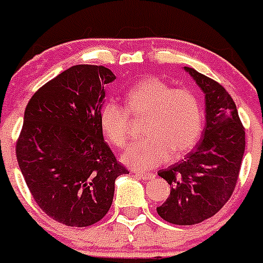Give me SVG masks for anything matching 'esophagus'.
<instances>
[{"label":"esophagus","instance_id":"obj_1","mask_svg":"<svg viewBox=\"0 0 263 263\" xmlns=\"http://www.w3.org/2000/svg\"><path fill=\"white\" fill-rule=\"evenodd\" d=\"M135 176L139 177V178H142V180H144V181H148V180H153V178H155V174H154V173L135 172Z\"/></svg>","mask_w":263,"mask_h":263}]
</instances>
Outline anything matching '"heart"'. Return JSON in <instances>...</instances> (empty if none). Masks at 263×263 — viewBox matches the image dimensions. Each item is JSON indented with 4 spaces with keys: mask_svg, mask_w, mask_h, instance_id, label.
I'll return each instance as SVG.
<instances>
[{
    "mask_svg": "<svg viewBox=\"0 0 263 263\" xmlns=\"http://www.w3.org/2000/svg\"><path fill=\"white\" fill-rule=\"evenodd\" d=\"M125 108L106 101L100 109V127L113 146L124 147L129 140V113L146 115V138L132 143L123 162L136 170H148L180 158L198 143L204 129V110L200 98L189 89H174L158 77H146L127 91Z\"/></svg>",
    "mask_w": 263,
    "mask_h": 263,
    "instance_id": "1",
    "label": "heart"
}]
</instances>
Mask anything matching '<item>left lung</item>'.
I'll list each match as a JSON object with an SVG mask.
<instances>
[{"label": "left lung", "instance_id": "obj_1", "mask_svg": "<svg viewBox=\"0 0 263 263\" xmlns=\"http://www.w3.org/2000/svg\"><path fill=\"white\" fill-rule=\"evenodd\" d=\"M183 69L205 95L206 124L193 151L158 173L170 185V196L157 212L168 223L192 226L212 217L230 200L242 166L246 139L228 91L192 67Z\"/></svg>", "mask_w": 263, "mask_h": 263}]
</instances>
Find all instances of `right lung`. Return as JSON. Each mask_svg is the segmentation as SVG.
<instances>
[{
    "label": "right lung",
    "mask_w": 263,
    "mask_h": 263,
    "mask_svg": "<svg viewBox=\"0 0 263 263\" xmlns=\"http://www.w3.org/2000/svg\"><path fill=\"white\" fill-rule=\"evenodd\" d=\"M104 66L77 65L32 96L16 143L27 186L43 212L69 227H87L105 216L115 181L128 170L119 163L100 127L106 83Z\"/></svg>",
    "instance_id": "add662e5"
}]
</instances>
